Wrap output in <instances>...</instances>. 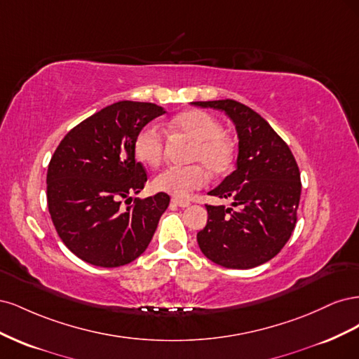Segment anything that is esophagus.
Wrapping results in <instances>:
<instances>
[{
    "instance_id": "esophagus-1",
    "label": "esophagus",
    "mask_w": 359,
    "mask_h": 359,
    "mask_svg": "<svg viewBox=\"0 0 359 359\" xmlns=\"http://www.w3.org/2000/svg\"><path fill=\"white\" fill-rule=\"evenodd\" d=\"M172 203L177 205V206H181V208H186V206L190 205V201H184V199H178V198H173L172 199Z\"/></svg>"
}]
</instances>
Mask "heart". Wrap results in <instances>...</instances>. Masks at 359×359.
<instances>
[{
  "mask_svg": "<svg viewBox=\"0 0 359 359\" xmlns=\"http://www.w3.org/2000/svg\"><path fill=\"white\" fill-rule=\"evenodd\" d=\"M169 130L173 135L187 137L194 142L190 161L201 163L191 166H170L154 178L156 190L186 198L193 190L202 189L208 181V169L212 175L229 172L235 161V144L223 132L222 123L203 111H186L170 119ZM135 154L148 166H158L165 158L166 139L156 126H145L135 137Z\"/></svg>",
  "mask_w": 359,
  "mask_h": 359,
  "instance_id": "b5f03b06",
  "label": "heart"
}]
</instances>
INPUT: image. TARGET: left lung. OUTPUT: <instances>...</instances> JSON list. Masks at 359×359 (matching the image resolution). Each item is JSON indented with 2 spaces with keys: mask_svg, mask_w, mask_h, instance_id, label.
I'll return each instance as SVG.
<instances>
[{
  "mask_svg": "<svg viewBox=\"0 0 359 359\" xmlns=\"http://www.w3.org/2000/svg\"><path fill=\"white\" fill-rule=\"evenodd\" d=\"M223 111L238 133L236 169L208 194L232 199L233 208L206 205L198 232L202 253L214 264L248 269L273 259L295 229L301 177L290 148L265 119L231 99L193 102Z\"/></svg>",
  "mask_w": 359,
  "mask_h": 359,
  "instance_id": "obj_1",
  "label": "left lung"
}]
</instances>
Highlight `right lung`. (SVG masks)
I'll use <instances>...</instances> for the list:
<instances>
[{"label":"right lung","mask_w":359,"mask_h":359,"mask_svg":"<svg viewBox=\"0 0 359 359\" xmlns=\"http://www.w3.org/2000/svg\"><path fill=\"white\" fill-rule=\"evenodd\" d=\"M163 114L154 103H114L73 127L53 153L46 177L50 219L62 243L85 262L123 266L153 240L169 194L136 198L126 210L121 199L145 186L135 137Z\"/></svg>","instance_id":"right-lung-1"}]
</instances>
